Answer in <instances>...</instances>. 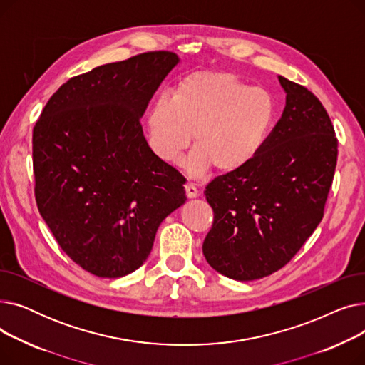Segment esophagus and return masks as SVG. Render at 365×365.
<instances>
[{
	"label": "esophagus",
	"instance_id": "1",
	"mask_svg": "<svg viewBox=\"0 0 365 365\" xmlns=\"http://www.w3.org/2000/svg\"><path fill=\"white\" fill-rule=\"evenodd\" d=\"M185 192H186V197L187 198H197L200 195L198 189L192 185V183H186L185 185Z\"/></svg>",
	"mask_w": 365,
	"mask_h": 365
}]
</instances>
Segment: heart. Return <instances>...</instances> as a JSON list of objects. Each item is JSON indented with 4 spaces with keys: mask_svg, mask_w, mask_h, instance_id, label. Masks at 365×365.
Segmentation results:
<instances>
[{
    "mask_svg": "<svg viewBox=\"0 0 365 365\" xmlns=\"http://www.w3.org/2000/svg\"><path fill=\"white\" fill-rule=\"evenodd\" d=\"M275 121L271 94L248 86L235 73L202 71L179 81L146 110L145 133L152 155L178 164L194 136L185 165L201 176L213 165L232 173L262 152Z\"/></svg>",
    "mask_w": 365,
    "mask_h": 365,
    "instance_id": "1",
    "label": "heart"
}]
</instances>
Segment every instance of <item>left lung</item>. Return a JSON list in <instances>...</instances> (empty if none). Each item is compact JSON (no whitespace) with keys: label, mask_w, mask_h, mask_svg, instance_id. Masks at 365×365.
Listing matches in <instances>:
<instances>
[{"label":"left lung","mask_w":365,"mask_h":365,"mask_svg":"<svg viewBox=\"0 0 365 365\" xmlns=\"http://www.w3.org/2000/svg\"><path fill=\"white\" fill-rule=\"evenodd\" d=\"M278 81L285 108L262 152L204 190L215 222L202 253L237 281L267 277L293 259L319 225L334 178L337 139L327 110L306 87Z\"/></svg>","instance_id":"obj_1"}]
</instances>
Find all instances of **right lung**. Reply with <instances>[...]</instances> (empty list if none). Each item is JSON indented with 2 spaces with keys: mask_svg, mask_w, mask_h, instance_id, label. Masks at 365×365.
Returning <instances> with one entry per match:
<instances>
[{
  "mask_svg": "<svg viewBox=\"0 0 365 365\" xmlns=\"http://www.w3.org/2000/svg\"><path fill=\"white\" fill-rule=\"evenodd\" d=\"M178 63L175 53L149 51L73 76L34 127L38 210L62 250L96 277L140 267L161 222L186 201L185 178L152 155L140 125Z\"/></svg>",
  "mask_w": 365,
  "mask_h": 365,
  "instance_id": "add662e5",
  "label": "right lung"
}]
</instances>
